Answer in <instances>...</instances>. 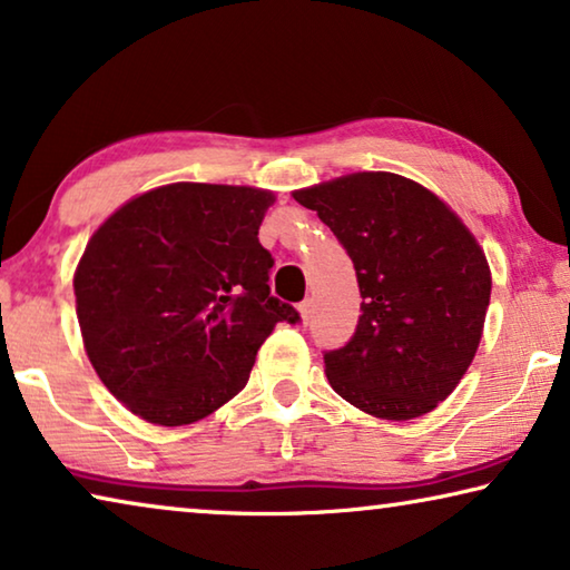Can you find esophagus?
Listing matches in <instances>:
<instances>
[{
  "label": "esophagus",
  "mask_w": 570,
  "mask_h": 570,
  "mask_svg": "<svg viewBox=\"0 0 570 570\" xmlns=\"http://www.w3.org/2000/svg\"><path fill=\"white\" fill-rule=\"evenodd\" d=\"M299 314H302V322H304V325H307L309 317H312V299H304V302L299 304Z\"/></svg>",
  "instance_id": "1"
}]
</instances>
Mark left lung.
Returning <instances> with one entry per match:
<instances>
[{"label": "left lung", "instance_id": "left-lung-1", "mask_svg": "<svg viewBox=\"0 0 570 570\" xmlns=\"http://www.w3.org/2000/svg\"><path fill=\"white\" fill-rule=\"evenodd\" d=\"M353 261L361 317L325 351L330 386L381 420H414L448 399L481 343L491 296L483 250L435 194L366 171L294 191Z\"/></svg>", "mask_w": 570, "mask_h": 570}]
</instances>
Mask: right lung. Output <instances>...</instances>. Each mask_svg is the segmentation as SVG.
Returning <instances> with one entry per match:
<instances>
[{
	"instance_id": "obj_1",
	"label": "right lung",
	"mask_w": 570,
	"mask_h": 570,
	"mask_svg": "<svg viewBox=\"0 0 570 570\" xmlns=\"http://www.w3.org/2000/svg\"><path fill=\"white\" fill-rule=\"evenodd\" d=\"M274 194L168 184L115 212L73 276L91 366L127 410L191 424L248 384L263 340L299 312L271 296L258 243Z\"/></svg>"
}]
</instances>
